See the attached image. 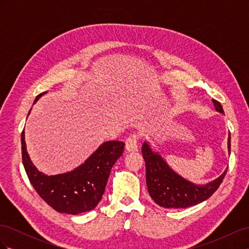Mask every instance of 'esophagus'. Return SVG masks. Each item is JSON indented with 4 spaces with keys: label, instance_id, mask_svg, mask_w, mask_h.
I'll return each instance as SVG.
<instances>
[{
    "label": "esophagus",
    "instance_id": "obj_1",
    "mask_svg": "<svg viewBox=\"0 0 249 249\" xmlns=\"http://www.w3.org/2000/svg\"><path fill=\"white\" fill-rule=\"evenodd\" d=\"M138 135L131 134L125 140V149L127 152H137L138 150Z\"/></svg>",
    "mask_w": 249,
    "mask_h": 249
}]
</instances>
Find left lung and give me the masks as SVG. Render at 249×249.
I'll use <instances>...</instances> for the list:
<instances>
[{"instance_id": "obj_1", "label": "left lung", "mask_w": 249, "mask_h": 249, "mask_svg": "<svg viewBox=\"0 0 249 249\" xmlns=\"http://www.w3.org/2000/svg\"><path fill=\"white\" fill-rule=\"evenodd\" d=\"M213 104L216 111L224 114L219 102L213 100ZM228 147L231 153V134ZM141 152L145 161L148 193L155 202L163 208L180 209L198 205L218 189L227 173L225 170L219 178L205 186L195 185L173 171L159 154L153 152L147 142L143 143Z\"/></svg>"}]
</instances>
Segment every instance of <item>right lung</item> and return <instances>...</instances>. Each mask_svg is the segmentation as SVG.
I'll return each instance as SVG.
<instances>
[{
	"label": "right lung",
	"mask_w": 249,
	"mask_h": 249,
	"mask_svg": "<svg viewBox=\"0 0 249 249\" xmlns=\"http://www.w3.org/2000/svg\"><path fill=\"white\" fill-rule=\"evenodd\" d=\"M43 93L37 95L34 104ZM124 148L123 141H107L78 168L62 175L47 176L37 170L30 160L25 131L21 132L22 164L30 183L39 196L59 213L77 215L93 210L102 199L110 171Z\"/></svg>",
	"instance_id": "obj_1"
}]
</instances>
